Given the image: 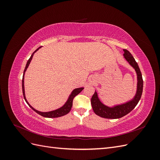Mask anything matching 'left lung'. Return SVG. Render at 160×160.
Here are the masks:
<instances>
[{
	"instance_id": "obj_1",
	"label": "left lung",
	"mask_w": 160,
	"mask_h": 160,
	"mask_svg": "<svg viewBox=\"0 0 160 160\" xmlns=\"http://www.w3.org/2000/svg\"><path fill=\"white\" fill-rule=\"evenodd\" d=\"M123 51L125 59L133 67L137 72L138 88L136 94H135L134 98L132 101H129V102L122 105H116L113 108H109L101 102L98 98V93L95 91V93L91 98V105L95 113L101 118L106 119H118L122 118L131 112L135 108V106L137 105L139 101L141 99L143 86V81L141 71H140L137 62L135 61L132 55L126 49H123Z\"/></svg>"
}]
</instances>
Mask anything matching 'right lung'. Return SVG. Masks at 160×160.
<instances>
[{
    "label": "right lung",
    "instance_id": "obj_1",
    "mask_svg": "<svg viewBox=\"0 0 160 160\" xmlns=\"http://www.w3.org/2000/svg\"><path fill=\"white\" fill-rule=\"evenodd\" d=\"M41 47H38V49L35 51L33 52L32 54L31 55V57L29 58V59L28 60L27 62V65H26V67L25 68V70H24V72H23V77H22V93H23V96H24V99H25V101L27 102V103L30 106V108L35 111L36 113H37L38 114H39L40 115L42 116V117H45V118H59V117H61V116H63L66 114L68 113L69 111H71V108L72 106V101H73V99L75 97L76 95H78L80 92H81V91L83 90L84 88H77V89H74L73 91H72V92L71 93V94L70 95L69 98L68 99V100L67 101V102L65 103V105L62 106V107L60 108L59 109H57L56 110H54V111H49V112H41V111H38L36 109H34L32 106L28 103V101H27L26 99V98H25V88H24V75H25V72L27 70V69L28 68V65H29L30 62H31V61L32 60V57H33V55L34 53H35L36 51H37L38 49H40Z\"/></svg>",
    "mask_w": 160,
    "mask_h": 160
}]
</instances>
